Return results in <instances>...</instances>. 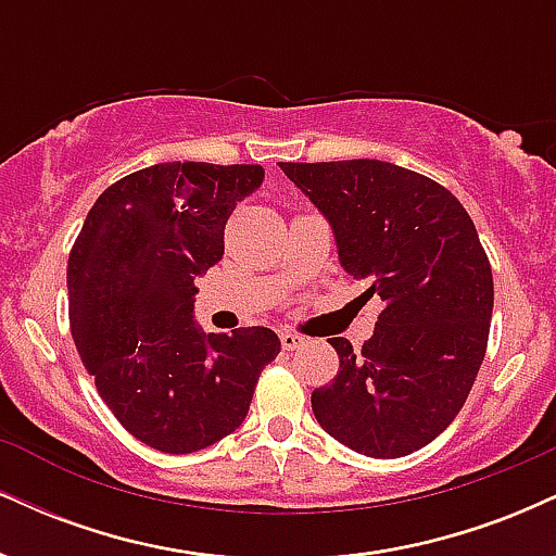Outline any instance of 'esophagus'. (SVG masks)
<instances>
[{"label":"esophagus","mask_w":556,"mask_h":556,"mask_svg":"<svg viewBox=\"0 0 556 556\" xmlns=\"http://www.w3.org/2000/svg\"><path fill=\"white\" fill-rule=\"evenodd\" d=\"M279 342H282L285 350H298L305 344V337L295 334V331H282V334H279Z\"/></svg>","instance_id":"1"}]
</instances>
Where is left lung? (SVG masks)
I'll use <instances>...</instances> for the list:
<instances>
[{"label": "left lung", "mask_w": 556, "mask_h": 556, "mask_svg": "<svg viewBox=\"0 0 556 556\" xmlns=\"http://www.w3.org/2000/svg\"><path fill=\"white\" fill-rule=\"evenodd\" d=\"M334 229L344 271L381 300L371 340L344 337L321 429L368 457H405L455 420L486 355L494 279L463 203L418 172L379 162H279Z\"/></svg>", "instance_id": "1"}]
</instances>
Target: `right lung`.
Listing matches in <instances>:
<instances>
[{"mask_svg": "<svg viewBox=\"0 0 556 556\" xmlns=\"http://www.w3.org/2000/svg\"><path fill=\"white\" fill-rule=\"evenodd\" d=\"M258 164L167 162L96 198L67 261L70 329L83 366L125 431L167 455L212 446L245 420L279 337L266 327L203 334L193 279L219 264Z\"/></svg>", "mask_w": 556, "mask_h": 556, "instance_id": "1", "label": "right lung"}]
</instances>
